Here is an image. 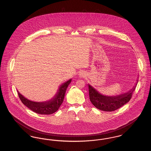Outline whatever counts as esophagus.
I'll list each match as a JSON object with an SVG mask.
<instances>
[{
  "label": "esophagus",
  "mask_w": 151,
  "mask_h": 151,
  "mask_svg": "<svg viewBox=\"0 0 151 151\" xmlns=\"http://www.w3.org/2000/svg\"><path fill=\"white\" fill-rule=\"evenodd\" d=\"M81 75V76H83V74H82V75Z\"/></svg>",
  "instance_id": "34e87169"
}]
</instances>
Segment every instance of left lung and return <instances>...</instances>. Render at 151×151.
I'll return each mask as SVG.
<instances>
[{"instance_id": "8db88e82", "label": "left lung", "mask_w": 151, "mask_h": 151, "mask_svg": "<svg viewBox=\"0 0 151 151\" xmlns=\"http://www.w3.org/2000/svg\"><path fill=\"white\" fill-rule=\"evenodd\" d=\"M90 101L98 109L105 111H113L122 107L129 101L135 86L126 93L117 96H106L101 94L91 86L88 84Z\"/></svg>"}]
</instances>
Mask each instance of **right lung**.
<instances>
[{"instance_id":"1","label":"right lung","mask_w":151,"mask_h":151,"mask_svg":"<svg viewBox=\"0 0 151 151\" xmlns=\"http://www.w3.org/2000/svg\"><path fill=\"white\" fill-rule=\"evenodd\" d=\"M71 81V79L63 84L60 86L59 91L55 97L47 102H36L28 100L17 91L18 95L22 103L33 111L40 114L49 115L57 111L63 103L66 89Z\"/></svg>"}]
</instances>
